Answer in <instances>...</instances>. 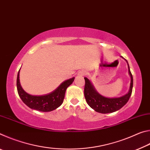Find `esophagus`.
I'll return each instance as SVG.
<instances>
[{"label": "esophagus", "instance_id": "1", "mask_svg": "<svg viewBox=\"0 0 150 150\" xmlns=\"http://www.w3.org/2000/svg\"><path fill=\"white\" fill-rule=\"evenodd\" d=\"M85 73H86V71L85 70H81V71H79L78 75L79 76H83V75H85Z\"/></svg>", "mask_w": 150, "mask_h": 150}]
</instances>
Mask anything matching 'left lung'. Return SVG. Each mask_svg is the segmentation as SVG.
<instances>
[{
	"mask_svg": "<svg viewBox=\"0 0 150 150\" xmlns=\"http://www.w3.org/2000/svg\"><path fill=\"white\" fill-rule=\"evenodd\" d=\"M128 72L131 77L130 89L126 95L118 98H106L99 95L96 92L89 79H88L87 77H85V85L84 94L86 101H87L88 105L96 112L103 114L114 112L117 111L119 109H120L128 102L132 95V92L133 77L130 70L129 65Z\"/></svg>",
	"mask_w": 150,
	"mask_h": 150,
	"instance_id": "8db88e82",
	"label": "left lung"
}]
</instances>
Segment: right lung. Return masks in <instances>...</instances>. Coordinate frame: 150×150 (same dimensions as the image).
<instances>
[{
	"instance_id": "1",
	"label": "right lung",
	"mask_w": 150,
	"mask_h": 150,
	"mask_svg": "<svg viewBox=\"0 0 150 150\" xmlns=\"http://www.w3.org/2000/svg\"><path fill=\"white\" fill-rule=\"evenodd\" d=\"M20 70L18 73L16 86L19 96L25 105L34 110L41 112H50L59 107L63 102L65 93L67 88L74 81L75 77L66 80L61 84L56 89L51 93L45 95H31L25 92L20 83Z\"/></svg>"
}]
</instances>
